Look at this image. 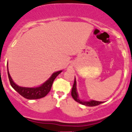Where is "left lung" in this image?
<instances>
[{
	"instance_id": "obj_1",
	"label": "left lung",
	"mask_w": 132,
	"mask_h": 132,
	"mask_svg": "<svg viewBox=\"0 0 132 132\" xmlns=\"http://www.w3.org/2000/svg\"><path fill=\"white\" fill-rule=\"evenodd\" d=\"M76 79H75V82H74L73 86H72V91H71V95H72V98H74V100L75 101L78 102L80 103L81 104L85 105V106H98V105L102 103H103L102 102H98V101H95V100H91V101L89 102H86V101H81L80 100V99L78 98V93L76 92Z\"/></svg>"
}]
</instances>
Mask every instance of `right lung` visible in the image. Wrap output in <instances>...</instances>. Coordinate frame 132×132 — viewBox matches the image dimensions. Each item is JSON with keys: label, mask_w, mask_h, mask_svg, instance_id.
<instances>
[{"label": "right lung", "mask_w": 132, "mask_h": 132, "mask_svg": "<svg viewBox=\"0 0 132 132\" xmlns=\"http://www.w3.org/2000/svg\"><path fill=\"white\" fill-rule=\"evenodd\" d=\"M61 71H60L53 73L52 76H51V78L47 81H45L43 85H41V86L38 87H35V88L20 87V86L16 85L13 81L8 72V69H7V75H8L9 80H10L12 87L24 98L26 99L32 100V99L41 98L46 96L51 91L54 80L58 76V75Z\"/></svg>", "instance_id": "1"}]
</instances>
